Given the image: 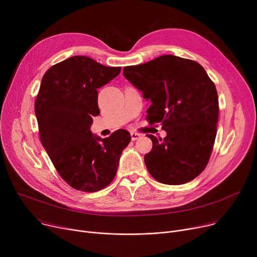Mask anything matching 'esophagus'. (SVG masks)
Segmentation results:
<instances>
[{"label":"esophagus","mask_w":257,"mask_h":257,"mask_svg":"<svg viewBox=\"0 0 257 257\" xmlns=\"http://www.w3.org/2000/svg\"><path fill=\"white\" fill-rule=\"evenodd\" d=\"M130 136H131V140H132V141H137L138 139L141 138V134H140V133H137V132H131Z\"/></svg>","instance_id":"obj_1"}]
</instances>
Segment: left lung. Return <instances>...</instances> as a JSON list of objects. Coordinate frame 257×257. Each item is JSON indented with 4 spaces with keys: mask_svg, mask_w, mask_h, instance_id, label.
I'll use <instances>...</instances> for the list:
<instances>
[{
    "mask_svg": "<svg viewBox=\"0 0 257 257\" xmlns=\"http://www.w3.org/2000/svg\"><path fill=\"white\" fill-rule=\"evenodd\" d=\"M124 76L151 105L150 124L161 123L167 137L148 134L153 147L146 167L157 181L178 185L205 169L217 136L219 99L210 78L198 62L164 55L124 67Z\"/></svg>",
    "mask_w": 257,
    "mask_h": 257,
    "instance_id": "obj_1",
    "label": "left lung"
}]
</instances>
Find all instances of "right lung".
I'll list each match as a JSON object with an SVG mask.
<instances>
[{
    "label": "right lung",
    "instance_id": "obj_1",
    "mask_svg": "<svg viewBox=\"0 0 257 257\" xmlns=\"http://www.w3.org/2000/svg\"><path fill=\"white\" fill-rule=\"evenodd\" d=\"M87 56H73L51 66L35 101L39 137L62 179L75 190L92 193L109 184L121 152L131 141L125 129L109 138L92 134L100 114L98 88L120 73Z\"/></svg>",
    "mask_w": 257,
    "mask_h": 257
}]
</instances>
